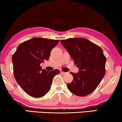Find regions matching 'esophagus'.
<instances>
[{
	"label": "esophagus",
	"instance_id": "1",
	"mask_svg": "<svg viewBox=\"0 0 122 122\" xmlns=\"http://www.w3.org/2000/svg\"><path fill=\"white\" fill-rule=\"evenodd\" d=\"M61 74H62V75H66V73H66V72H64L61 71Z\"/></svg>",
	"mask_w": 122,
	"mask_h": 122
}]
</instances>
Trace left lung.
I'll return each mask as SVG.
<instances>
[{"label": "left lung", "mask_w": 122, "mask_h": 122, "mask_svg": "<svg viewBox=\"0 0 122 122\" xmlns=\"http://www.w3.org/2000/svg\"><path fill=\"white\" fill-rule=\"evenodd\" d=\"M67 50L79 72H70L73 81L67 84L71 92L75 95L85 96L93 92L105 74L106 59L100 46L84 38H68L61 40Z\"/></svg>", "instance_id": "obj_1"}]
</instances>
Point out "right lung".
Listing matches in <instances>:
<instances>
[{"label": "right lung", "instance_id": "add662e5", "mask_svg": "<svg viewBox=\"0 0 122 122\" xmlns=\"http://www.w3.org/2000/svg\"><path fill=\"white\" fill-rule=\"evenodd\" d=\"M59 40L33 38L20 44L12 61L16 81L28 95L40 98L49 92L59 70L47 71L40 66L49 60L52 49Z\"/></svg>", "mask_w": 122, "mask_h": 122}]
</instances>
